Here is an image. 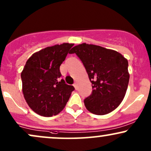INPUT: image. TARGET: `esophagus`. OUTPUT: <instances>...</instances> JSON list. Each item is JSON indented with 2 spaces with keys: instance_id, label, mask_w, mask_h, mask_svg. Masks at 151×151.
I'll return each mask as SVG.
<instances>
[{
  "instance_id": "1",
  "label": "esophagus",
  "mask_w": 151,
  "mask_h": 151,
  "mask_svg": "<svg viewBox=\"0 0 151 151\" xmlns=\"http://www.w3.org/2000/svg\"><path fill=\"white\" fill-rule=\"evenodd\" d=\"M74 88H75L76 90L78 89V84H77V83H74Z\"/></svg>"
}]
</instances>
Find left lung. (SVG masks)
I'll return each mask as SVG.
<instances>
[{
	"label": "left lung",
	"instance_id": "1",
	"mask_svg": "<svg viewBox=\"0 0 151 151\" xmlns=\"http://www.w3.org/2000/svg\"><path fill=\"white\" fill-rule=\"evenodd\" d=\"M86 68L92 93L84 100L88 111L98 115L110 113L124 99L129 80L128 61L117 51L83 43L72 48Z\"/></svg>",
	"mask_w": 151,
	"mask_h": 151
}]
</instances>
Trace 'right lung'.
<instances>
[{
    "label": "right lung",
    "mask_w": 151,
    "mask_h": 151,
    "mask_svg": "<svg viewBox=\"0 0 151 151\" xmlns=\"http://www.w3.org/2000/svg\"><path fill=\"white\" fill-rule=\"evenodd\" d=\"M73 43H63L34 52L21 73L22 92L29 108L43 117H52L64 109L73 86L60 79V66Z\"/></svg>",
    "instance_id": "obj_1"
}]
</instances>
